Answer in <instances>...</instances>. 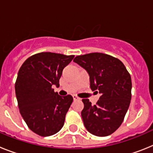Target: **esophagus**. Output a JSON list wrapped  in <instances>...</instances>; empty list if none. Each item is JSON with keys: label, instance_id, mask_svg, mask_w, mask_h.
<instances>
[{"label": "esophagus", "instance_id": "esophagus-1", "mask_svg": "<svg viewBox=\"0 0 153 153\" xmlns=\"http://www.w3.org/2000/svg\"><path fill=\"white\" fill-rule=\"evenodd\" d=\"M73 98H74V100H79V97H78L77 96H76V95H73Z\"/></svg>", "mask_w": 153, "mask_h": 153}]
</instances>
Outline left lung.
Here are the masks:
<instances>
[{
	"label": "left lung",
	"instance_id": "8db88e82",
	"mask_svg": "<svg viewBox=\"0 0 153 153\" xmlns=\"http://www.w3.org/2000/svg\"><path fill=\"white\" fill-rule=\"evenodd\" d=\"M74 61L86 70L90 88L100 93L96 105L83 99V124L91 134L107 136L122 124L131 100L132 81L119 59L102 53L77 56Z\"/></svg>",
	"mask_w": 153,
	"mask_h": 153
}]
</instances>
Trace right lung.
I'll list each match as a JSON object with an SVG mask.
<instances>
[{
  "instance_id": "right-lung-1",
  "label": "right lung",
  "mask_w": 153,
  "mask_h": 153,
  "mask_svg": "<svg viewBox=\"0 0 153 153\" xmlns=\"http://www.w3.org/2000/svg\"><path fill=\"white\" fill-rule=\"evenodd\" d=\"M74 57L39 53L27 58L19 70L15 93L20 113L29 129L39 136L54 135L63 126L73 97L58 95L52 86H60L63 70Z\"/></svg>"
}]
</instances>
